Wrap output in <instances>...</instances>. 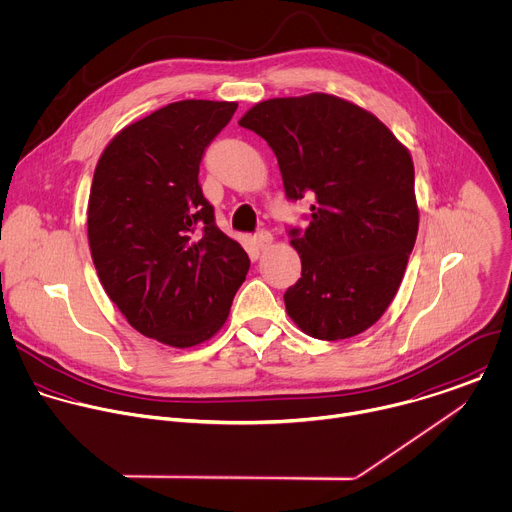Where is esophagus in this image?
I'll return each instance as SVG.
<instances>
[{
  "label": "esophagus",
  "instance_id": "obj_1",
  "mask_svg": "<svg viewBox=\"0 0 512 512\" xmlns=\"http://www.w3.org/2000/svg\"><path fill=\"white\" fill-rule=\"evenodd\" d=\"M272 234L268 232V230H260V232H256L254 234V242H256V246L260 248V250H266L270 244H272Z\"/></svg>",
  "mask_w": 512,
  "mask_h": 512
}]
</instances>
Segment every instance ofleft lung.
<instances>
[{
    "label": "left lung",
    "instance_id": "1",
    "mask_svg": "<svg viewBox=\"0 0 512 512\" xmlns=\"http://www.w3.org/2000/svg\"><path fill=\"white\" fill-rule=\"evenodd\" d=\"M272 148L288 200L312 198L308 228H290L302 278L288 316L318 340L370 328L402 282L418 232L408 150L370 112L308 94L266 100L238 122Z\"/></svg>",
    "mask_w": 512,
    "mask_h": 512
}]
</instances>
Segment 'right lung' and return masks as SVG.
Instances as JSON below:
<instances>
[{"mask_svg": "<svg viewBox=\"0 0 512 512\" xmlns=\"http://www.w3.org/2000/svg\"><path fill=\"white\" fill-rule=\"evenodd\" d=\"M236 102L184 100L126 126L104 150L88 204L100 282L144 336L174 348L212 338L226 322L250 260L228 238L198 174Z\"/></svg>", "mask_w": 512, "mask_h": 512, "instance_id": "obj_1", "label": "right lung"}]
</instances>
